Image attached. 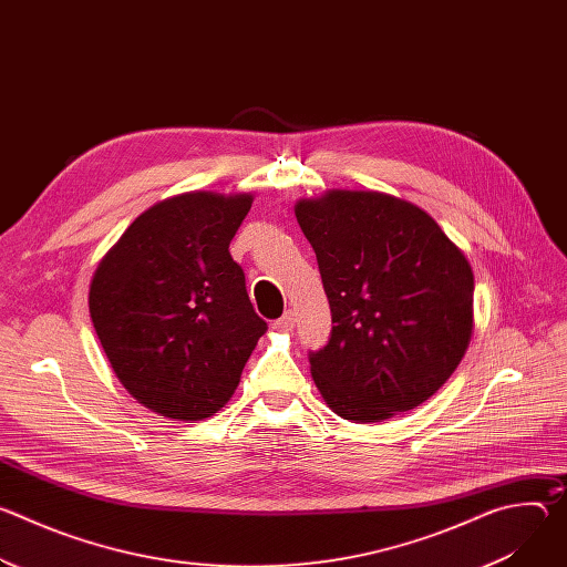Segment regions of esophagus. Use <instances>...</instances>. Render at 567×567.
<instances>
[{"mask_svg":"<svg viewBox=\"0 0 567 567\" xmlns=\"http://www.w3.org/2000/svg\"><path fill=\"white\" fill-rule=\"evenodd\" d=\"M293 322H296L293 311H285V313L274 322V330H278V332H289V330H293Z\"/></svg>","mask_w":567,"mask_h":567,"instance_id":"esophagus-1","label":"esophagus"}]
</instances>
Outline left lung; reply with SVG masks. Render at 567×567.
I'll return each mask as SVG.
<instances>
[{"mask_svg": "<svg viewBox=\"0 0 567 567\" xmlns=\"http://www.w3.org/2000/svg\"><path fill=\"white\" fill-rule=\"evenodd\" d=\"M296 219L334 322L328 346L309 352L322 399L363 424L417 409L468 348V260L420 206L374 190L300 199Z\"/></svg>", "mask_w": 567, "mask_h": 567, "instance_id": "1", "label": "left lung"}]
</instances>
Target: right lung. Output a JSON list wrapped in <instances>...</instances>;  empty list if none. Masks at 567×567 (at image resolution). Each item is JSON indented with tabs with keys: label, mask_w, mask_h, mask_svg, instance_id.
<instances>
[{
	"label": "right lung",
	"mask_w": 567,
	"mask_h": 567,
	"mask_svg": "<svg viewBox=\"0 0 567 567\" xmlns=\"http://www.w3.org/2000/svg\"><path fill=\"white\" fill-rule=\"evenodd\" d=\"M251 195L184 193L138 215L90 287L99 341L125 390L179 422L217 413L267 332L228 245Z\"/></svg>",
	"instance_id": "obj_1"
}]
</instances>
